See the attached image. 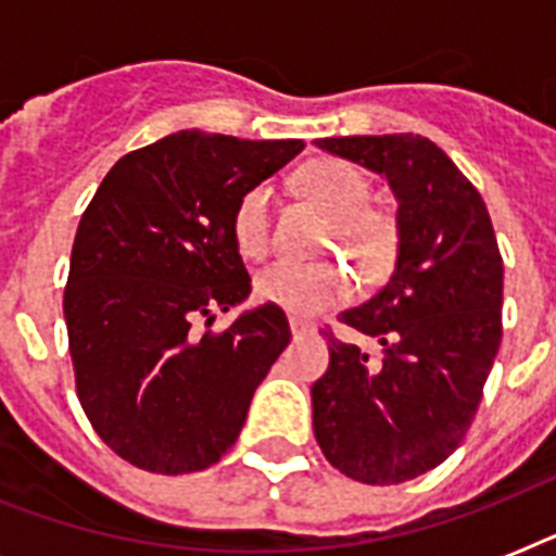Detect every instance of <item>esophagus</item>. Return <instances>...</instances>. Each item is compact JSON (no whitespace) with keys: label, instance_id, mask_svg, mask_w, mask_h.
<instances>
[{"label":"esophagus","instance_id":"obj_1","mask_svg":"<svg viewBox=\"0 0 556 556\" xmlns=\"http://www.w3.org/2000/svg\"><path fill=\"white\" fill-rule=\"evenodd\" d=\"M308 331H312V326H308V323L291 317V334H294V338H303V334H308Z\"/></svg>","mask_w":556,"mask_h":556}]
</instances>
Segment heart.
<instances>
[{
	"label": "heart",
	"mask_w": 556,
	"mask_h": 556,
	"mask_svg": "<svg viewBox=\"0 0 556 556\" xmlns=\"http://www.w3.org/2000/svg\"><path fill=\"white\" fill-rule=\"evenodd\" d=\"M296 187L331 218V244L340 242L366 274L387 265L395 251V222L383 210L366 204L369 185L361 169L340 159H314L296 173ZM233 239L244 256L268 251L270 190L265 185L248 190L236 204ZM346 294L349 274L334 262L300 265L279 260L256 274V296L300 317H312Z\"/></svg>",
	"instance_id": "1"
}]
</instances>
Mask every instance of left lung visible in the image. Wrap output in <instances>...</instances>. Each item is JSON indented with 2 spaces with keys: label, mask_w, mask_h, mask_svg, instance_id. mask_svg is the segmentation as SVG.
Listing matches in <instances>:
<instances>
[{
  "label": "left lung",
  "mask_w": 556,
  "mask_h": 556,
  "mask_svg": "<svg viewBox=\"0 0 556 556\" xmlns=\"http://www.w3.org/2000/svg\"><path fill=\"white\" fill-rule=\"evenodd\" d=\"M317 147L389 181L397 201L395 270L338 317L378 349L331 331L312 387L314 435L340 473L397 484L462 444L502 343V256L482 195L430 138L352 135Z\"/></svg>",
  "instance_id": "1"
}]
</instances>
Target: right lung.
I'll return each instance as SVG.
<instances>
[{"label": "right lung", "instance_id": "add662e5", "mask_svg": "<svg viewBox=\"0 0 556 556\" xmlns=\"http://www.w3.org/2000/svg\"><path fill=\"white\" fill-rule=\"evenodd\" d=\"M303 147L185 129L124 155L83 213L63 296L68 352L91 427L129 465L195 473L239 439L291 340L286 312L265 303L218 334L192 323L248 300L236 204Z\"/></svg>", "mask_w": 556, "mask_h": 556}]
</instances>
